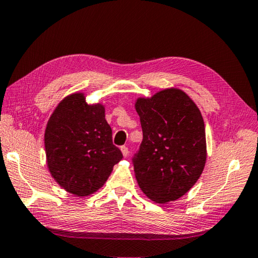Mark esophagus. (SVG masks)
Masks as SVG:
<instances>
[{"label":"esophagus","mask_w":258,"mask_h":258,"mask_svg":"<svg viewBox=\"0 0 258 258\" xmlns=\"http://www.w3.org/2000/svg\"><path fill=\"white\" fill-rule=\"evenodd\" d=\"M120 150H121V153H123L124 157H127L128 156V148L125 147V145H123V147H120Z\"/></svg>","instance_id":"34e87169"}]
</instances>
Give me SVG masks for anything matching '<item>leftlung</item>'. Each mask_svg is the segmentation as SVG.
I'll list each match as a JSON object with an SVG mask.
<instances>
[{"label":"left lung","instance_id":"1","mask_svg":"<svg viewBox=\"0 0 258 258\" xmlns=\"http://www.w3.org/2000/svg\"><path fill=\"white\" fill-rule=\"evenodd\" d=\"M143 140L132 159L140 188L156 203L181 198L207 160L203 117L179 89H166L135 104Z\"/></svg>","mask_w":258,"mask_h":258}]
</instances>
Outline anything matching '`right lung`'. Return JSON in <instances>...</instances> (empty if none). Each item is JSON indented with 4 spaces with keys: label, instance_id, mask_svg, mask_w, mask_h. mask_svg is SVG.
Returning <instances> with one entry per match:
<instances>
[{
    "label": "right lung",
    "instance_id": "add662e5",
    "mask_svg": "<svg viewBox=\"0 0 258 258\" xmlns=\"http://www.w3.org/2000/svg\"><path fill=\"white\" fill-rule=\"evenodd\" d=\"M45 149L51 176L69 193L87 196L108 179L123 158L100 104L88 105L83 93L59 102L45 131Z\"/></svg>",
    "mask_w": 258,
    "mask_h": 258
}]
</instances>
